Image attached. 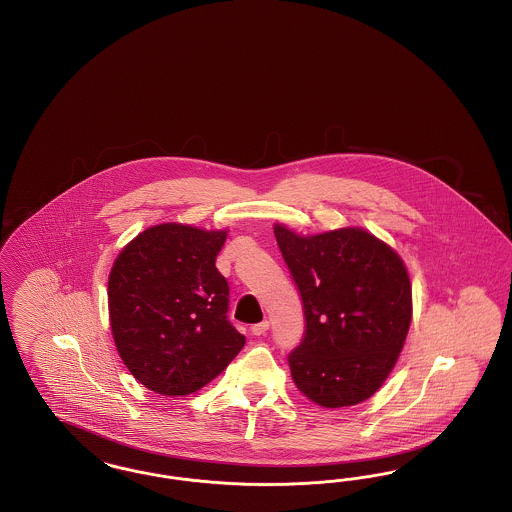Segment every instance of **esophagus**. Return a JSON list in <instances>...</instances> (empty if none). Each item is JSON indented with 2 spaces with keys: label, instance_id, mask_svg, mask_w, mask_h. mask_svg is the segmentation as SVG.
Listing matches in <instances>:
<instances>
[{
  "label": "esophagus",
  "instance_id": "obj_1",
  "mask_svg": "<svg viewBox=\"0 0 512 512\" xmlns=\"http://www.w3.org/2000/svg\"><path fill=\"white\" fill-rule=\"evenodd\" d=\"M268 326H270L268 320H263V322H259V324H253V326H251V334H253V336H265Z\"/></svg>",
  "mask_w": 512,
  "mask_h": 512
}]
</instances>
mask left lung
<instances>
[{"mask_svg": "<svg viewBox=\"0 0 512 512\" xmlns=\"http://www.w3.org/2000/svg\"><path fill=\"white\" fill-rule=\"evenodd\" d=\"M274 236L307 322L288 355L295 386L326 409L365 401L388 378L411 326L401 257L363 228L297 236L276 224Z\"/></svg>", "mask_w": 512, "mask_h": 512, "instance_id": "8db88e82", "label": "left lung"}]
</instances>
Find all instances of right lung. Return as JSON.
<instances>
[{
    "label": "right lung",
    "mask_w": 512,
    "mask_h": 512,
    "mask_svg": "<svg viewBox=\"0 0 512 512\" xmlns=\"http://www.w3.org/2000/svg\"><path fill=\"white\" fill-rule=\"evenodd\" d=\"M226 230L157 224L119 253L109 274V318L122 363L155 393L188 395L242 351L230 324L228 282L215 261Z\"/></svg>",
    "instance_id": "1"
}]
</instances>
